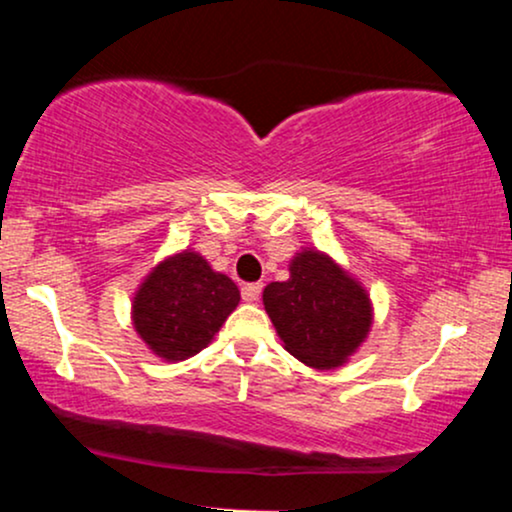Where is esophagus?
I'll list each match as a JSON object with an SVG mask.
<instances>
[{
	"mask_svg": "<svg viewBox=\"0 0 512 512\" xmlns=\"http://www.w3.org/2000/svg\"><path fill=\"white\" fill-rule=\"evenodd\" d=\"M260 293H262V284H245L243 286V301H248V303L260 301Z\"/></svg>",
	"mask_w": 512,
	"mask_h": 512,
	"instance_id": "obj_1",
	"label": "esophagus"
}]
</instances>
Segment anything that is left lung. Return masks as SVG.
<instances>
[{
	"label": "left lung",
	"instance_id": "obj_1",
	"mask_svg": "<svg viewBox=\"0 0 512 512\" xmlns=\"http://www.w3.org/2000/svg\"><path fill=\"white\" fill-rule=\"evenodd\" d=\"M289 272V279L272 281L262 293L284 349L317 370L342 366L373 325L370 296L361 281L320 250L296 252Z\"/></svg>",
	"mask_w": 512,
	"mask_h": 512
}]
</instances>
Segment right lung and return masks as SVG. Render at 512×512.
Instances as JSON below:
<instances>
[{
	"label": "right lung",
	"instance_id": "right-lung-1",
	"mask_svg": "<svg viewBox=\"0 0 512 512\" xmlns=\"http://www.w3.org/2000/svg\"><path fill=\"white\" fill-rule=\"evenodd\" d=\"M240 303L238 286L195 250L151 269L132 298V325L158 358L185 361L211 344Z\"/></svg>",
	"mask_w": 512,
	"mask_h": 512
}]
</instances>
